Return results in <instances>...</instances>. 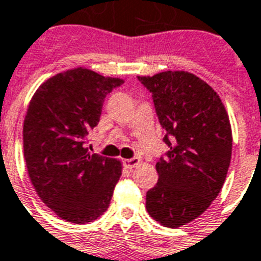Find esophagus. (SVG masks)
I'll list each match as a JSON object with an SVG mask.
<instances>
[{"mask_svg": "<svg viewBox=\"0 0 261 261\" xmlns=\"http://www.w3.org/2000/svg\"><path fill=\"white\" fill-rule=\"evenodd\" d=\"M141 163V159L139 158H133V159H124L123 164L127 168H134L137 167L138 164Z\"/></svg>", "mask_w": 261, "mask_h": 261, "instance_id": "esophagus-1", "label": "esophagus"}]
</instances>
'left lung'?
I'll return each instance as SVG.
<instances>
[{
	"label": "left lung",
	"instance_id": "left-lung-1",
	"mask_svg": "<svg viewBox=\"0 0 261 261\" xmlns=\"http://www.w3.org/2000/svg\"><path fill=\"white\" fill-rule=\"evenodd\" d=\"M152 94L163 142L170 150L156 163L146 208L158 223L178 228L208 208L224 185L232 131L222 99L208 83L187 71L138 76Z\"/></svg>",
	"mask_w": 261,
	"mask_h": 261
}]
</instances>
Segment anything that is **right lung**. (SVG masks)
Instances as JSON below:
<instances>
[{
	"label": "right lung",
	"instance_id": "add662e5",
	"mask_svg": "<svg viewBox=\"0 0 261 261\" xmlns=\"http://www.w3.org/2000/svg\"><path fill=\"white\" fill-rule=\"evenodd\" d=\"M123 80L76 67L43 82L23 120V155L37 194L63 220L85 224L107 210L122 174L117 159L90 154L86 137L105 98Z\"/></svg>",
	"mask_w": 261,
	"mask_h": 261
}]
</instances>
